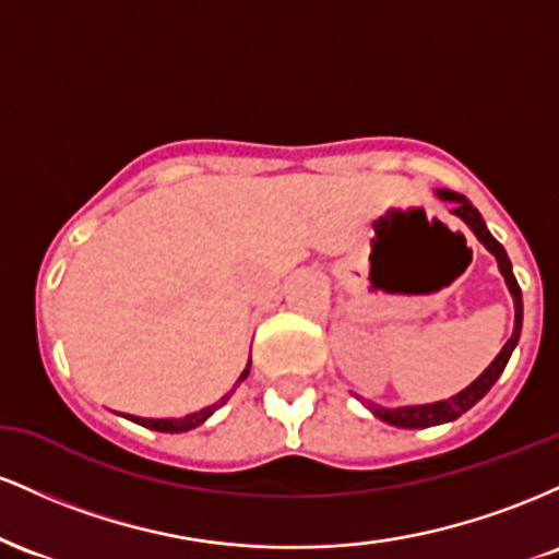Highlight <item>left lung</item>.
Wrapping results in <instances>:
<instances>
[{"label":"left lung","mask_w":559,"mask_h":559,"mask_svg":"<svg viewBox=\"0 0 559 559\" xmlns=\"http://www.w3.org/2000/svg\"><path fill=\"white\" fill-rule=\"evenodd\" d=\"M436 194H439V199H444V202H452V215L463 217V221L467 223V228L476 234V239L484 243L486 249H489L493 258H497L499 271H502V275H504V284H507V288H510L512 301H515V329H512V336L507 338L502 352L493 357V362L489 365V368H486L484 373H480L476 381L471 383V386L460 391V394L449 396V400H441V402H433V404H413V407H394V409L378 407V404H373V402H365V407H368L378 420L389 423V426H396V428L441 426V423H452V420H457L463 413H467L473 404H476L478 400H484L486 391H489L493 383H497V378L502 376L504 365H507V360H510L512 349H515L518 338H521V329H523L521 286H518L515 275H512V265H510V258H507L504 247L489 234L484 217H480L478 210L473 207V204L467 202L463 194H454V191H447V189H439Z\"/></svg>","instance_id":"8db88e82"}]
</instances>
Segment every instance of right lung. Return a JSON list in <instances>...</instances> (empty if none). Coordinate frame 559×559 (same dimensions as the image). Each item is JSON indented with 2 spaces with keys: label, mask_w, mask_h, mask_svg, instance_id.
<instances>
[{
  "label": "right lung",
  "mask_w": 559,
  "mask_h": 559,
  "mask_svg": "<svg viewBox=\"0 0 559 559\" xmlns=\"http://www.w3.org/2000/svg\"><path fill=\"white\" fill-rule=\"evenodd\" d=\"M249 376V365H247V370H243L241 373V378L239 381H243V378ZM230 400V394H226L223 396L221 402H215L213 407H204V409H199V413H191V415H186V418H136V415H128V418H131L133 423H139V426H144V428H152V431H163V433H183V431H191V428H197V426H202L204 420L210 418V415L215 413L217 407H223V404H226Z\"/></svg>",
  "instance_id": "obj_1"
}]
</instances>
